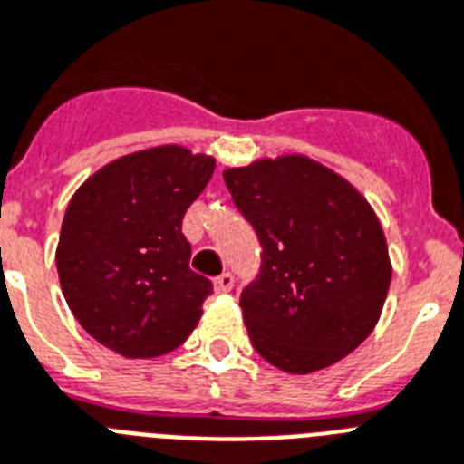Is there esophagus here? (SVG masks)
I'll list each match as a JSON object with an SVG mask.
<instances>
[{
	"instance_id": "1",
	"label": "esophagus",
	"mask_w": 464,
	"mask_h": 464,
	"mask_svg": "<svg viewBox=\"0 0 464 464\" xmlns=\"http://www.w3.org/2000/svg\"><path fill=\"white\" fill-rule=\"evenodd\" d=\"M214 288H217V293H228L233 288V274H228V271H224L221 276L214 278Z\"/></svg>"
}]
</instances>
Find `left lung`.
<instances>
[{
  "label": "left lung",
  "instance_id": "1",
  "mask_svg": "<svg viewBox=\"0 0 464 464\" xmlns=\"http://www.w3.org/2000/svg\"><path fill=\"white\" fill-rule=\"evenodd\" d=\"M262 243V271L240 295L247 336L288 374L336 364L374 331L389 295V245L360 190L304 154L224 171Z\"/></svg>",
  "mask_w": 464,
  "mask_h": 464
}]
</instances>
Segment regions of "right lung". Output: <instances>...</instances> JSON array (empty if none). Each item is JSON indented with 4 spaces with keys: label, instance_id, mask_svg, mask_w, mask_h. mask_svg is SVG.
<instances>
[{
    "label": "right lung",
    "instance_id": "1",
    "mask_svg": "<svg viewBox=\"0 0 464 464\" xmlns=\"http://www.w3.org/2000/svg\"><path fill=\"white\" fill-rule=\"evenodd\" d=\"M217 160L183 145L123 154L95 171L63 214L56 271L73 317L123 357L179 348L202 317L212 281L190 269L183 214Z\"/></svg>",
    "mask_w": 464,
    "mask_h": 464
}]
</instances>
